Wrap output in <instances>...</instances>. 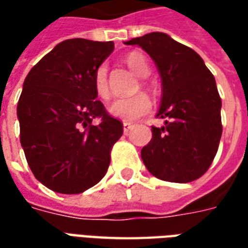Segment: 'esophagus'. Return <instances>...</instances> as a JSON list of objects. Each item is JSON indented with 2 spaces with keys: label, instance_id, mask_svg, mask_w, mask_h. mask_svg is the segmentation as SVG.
I'll list each match as a JSON object with an SVG mask.
<instances>
[{
  "label": "esophagus",
  "instance_id": "34e87169",
  "mask_svg": "<svg viewBox=\"0 0 248 248\" xmlns=\"http://www.w3.org/2000/svg\"><path fill=\"white\" fill-rule=\"evenodd\" d=\"M133 127V124H130V122H124V134H127L130 130Z\"/></svg>",
  "mask_w": 248,
  "mask_h": 248
}]
</instances>
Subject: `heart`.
Here are the masks:
<instances>
[{
  "label": "heart",
  "mask_w": 248,
  "mask_h": 248,
  "mask_svg": "<svg viewBox=\"0 0 248 248\" xmlns=\"http://www.w3.org/2000/svg\"><path fill=\"white\" fill-rule=\"evenodd\" d=\"M126 63L131 70L134 71L138 77H147L150 73V66L147 63V60L140 53H130L126 57ZM94 90L97 95L102 99L110 98V87L108 81V69L106 66H98L97 70L94 73ZM142 86H147L146 82H142ZM151 110L150 98L146 95L145 93H137L134 95L124 98H115L111 105L108 106V111L117 118L124 121H135V119L143 117Z\"/></svg>",
  "instance_id": "obj_1"
}]
</instances>
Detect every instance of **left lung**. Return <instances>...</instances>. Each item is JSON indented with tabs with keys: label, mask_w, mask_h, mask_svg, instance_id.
I'll use <instances>...</instances> for the list:
<instances>
[{
	"label": "left lung",
	"mask_w": 248,
	"mask_h": 248,
	"mask_svg": "<svg viewBox=\"0 0 248 248\" xmlns=\"http://www.w3.org/2000/svg\"><path fill=\"white\" fill-rule=\"evenodd\" d=\"M153 58L162 78V103L156 117L165 126L151 127L153 138L140 151L147 170L162 181L192 182L207 171L222 137L215 78L201 56L159 31L124 42Z\"/></svg>",
	"instance_id": "8db88e82"
}]
</instances>
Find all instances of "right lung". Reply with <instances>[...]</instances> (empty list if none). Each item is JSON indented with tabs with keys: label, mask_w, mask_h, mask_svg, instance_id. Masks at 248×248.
<instances>
[{
	"label": "right lung",
	"mask_w": 248,
	"mask_h": 248,
	"mask_svg": "<svg viewBox=\"0 0 248 248\" xmlns=\"http://www.w3.org/2000/svg\"><path fill=\"white\" fill-rule=\"evenodd\" d=\"M113 50V41H62L25 78L19 140L31 172L53 191L79 194L108 171L124 124L98 101L93 79Z\"/></svg>",
	"instance_id": "right-lung-1"
}]
</instances>
